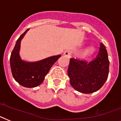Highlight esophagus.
I'll use <instances>...</instances> for the list:
<instances>
[{
	"label": "esophagus",
	"mask_w": 121,
	"mask_h": 121,
	"mask_svg": "<svg viewBox=\"0 0 121 121\" xmlns=\"http://www.w3.org/2000/svg\"><path fill=\"white\" fill-rule=\"evenodd\" d=\"M71 55H72V52H71V50H66V51H65L64 52V55L68 56V58L71 57Z\"/></svg>",
	"instance_id": "esophagus-1"
}]
</instances>
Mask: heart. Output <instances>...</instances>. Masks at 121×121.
Instances as JSON below:
<instances>
[{
    "label": "heart",
    "mask_w": 121,
    "mask_h": 121,
    "mask_svg": "<svg viewBox=\"0 0 121 121\" xmlns=\"http://www.w3.org/2000/svg\"><path fill=\"white\" fill-rule=\"evenodd\" d=\"M95 48L92 46H90L87 47L85 50L82 52V56L83 58H89L90 56H91L92 55L94 54V53L95 52Z\"/></svg>",
    "instance_id": "b5f03b06"
}]
</instances>
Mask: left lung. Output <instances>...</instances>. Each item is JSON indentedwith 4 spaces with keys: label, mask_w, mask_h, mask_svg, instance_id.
Listing matches in <instances>:
<instances>
[{
    "label": "left lung",
    "mask_w": 121,
    "mask_h": 121,
    "mask_svg": "<svg viewBox=\"0 0 121 121\" xmlns=\"http://www.w3.org/2000/svg\"><path fill=\"white\" fill-rule=\"evenodd\" d=\"M110 62L105 47L100 44L96 58L90 63L71 58L68 74L70 84L78 92L91 94L102 88L107 80Z\"/></svg>",
    "instance_id": "1"
}]
</instances>
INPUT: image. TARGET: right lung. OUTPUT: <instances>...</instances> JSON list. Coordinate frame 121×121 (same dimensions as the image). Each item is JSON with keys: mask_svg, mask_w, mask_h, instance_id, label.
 Returning <instances> with one entry per match:
<instances>
[{"mask_svg": "<svg viewBox=\"0 0 121 121\" xmlns=\"http://www.w3.org/2000/svg\"><path fill=\"white\" fill-rule=\"evenodd\" d=\"M30 29H27L16 41L10 56V67L13 78L26 88H35L40 85L53 64L61 55L49 56L36 61H27L20 56L21 41Z\"/></svg>", "mask_w": 121, "mask_h": 121, "instance_id": "1", "label": "right lung"}]
</instances>
